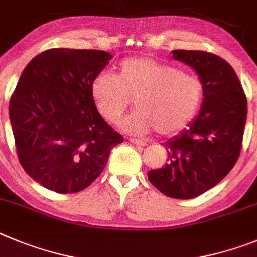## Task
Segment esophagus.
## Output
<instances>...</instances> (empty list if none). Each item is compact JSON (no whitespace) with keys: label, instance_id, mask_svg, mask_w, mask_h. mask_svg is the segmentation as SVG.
<instances>
[{"label":"esophagus","instance_id":"1","mask_svg":"<svg viewBox=\"0 0 257 257\" xmlns=\"http://www.w3.org/2000/svg\"><path fill=\"white\" fill-rule=\"evenodd\" d=\"M129 142H132L133 145H137V146H146L147 142L143 140H137V138H129Z\"/></svg>","mask_w":257,"mask_h":257}]
</instances>
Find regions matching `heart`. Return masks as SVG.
Wrapping results in <instances>:
<instances>
[{
  "mask_svg": "<svg viewBox=\"0 0 257 257\" xmlns=\"http://www.w3.org/2000/svg\"><path fill=\"white\" fill-rule=\"evenodd\" d=\"M91 92L98 111L110 123H116L133 100L137 110L120 123L121 128L136 134L157 129L169 136L193 119L202 102L203 84L196 75L166 62L129 57L120 61L116 75L98 74Z\"/></svg>",
  "mask_w": 257,
  "mask_h": 257,
  "instance_id": "1",
  "label": "heart"
}]
</instances>
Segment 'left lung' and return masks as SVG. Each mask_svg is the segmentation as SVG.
Masks as SVG:
<instances>
[{
	"instance_id": "1",
	"label": "left lung",
	"mask_w": 257,
	"mask_h": 257,
	"mask_svg": "<svg viewBox=\"0 0 257 257\" xmlns=\"http://www.w3.org/2000/svg\"><path fill=\"white\" fill-rule=\"evenodd\" d=\"M173 59L191 66L203 84L202 107L187 128L165 143L168 164L149 172L161 193L188 200L225 178L237 163L247 117V100L232 66L203 51L174 50Z\"/></svg>"
}]
</instances>
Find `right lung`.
Listing matches in <instances>:
<instances>
[{
  "label": "right lung",
  "instance_id": "right-lung-1",
  "mask_svg": "<svg viewBox=\"0 0 257 257\" xmlns=\"http://www.w3.org/2000/svg\"><path fill=\"white\" fill-rule=\"evenodd\" d=\"M111 57L100 50L51 48L20 75L9 114L20 164L41 186L57 193L87 188L123 142L91 92Z\"/></svg>",
  "mask_w": 257,
  "mask_h": 257
}]
</instances>
